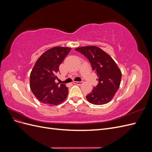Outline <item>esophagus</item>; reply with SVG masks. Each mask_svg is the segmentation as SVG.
I'll use <instances>...</instances> for the list:
<instances>
[{"label": "esophagus", "instance_id": "esophagus-1", "mask_svg": "<svg viewBox=\"0 0 152 152\" xmlns=\"http://www.w3.org/2000/svg\"><path fill=\"white\" fill-rule=\"evenodd\" d=\"M73 84H76V85L80 86V85H82V84H83V82H76V81H74V82H73Z\"/></svg>", "mask_w": 152, "mask_h": 152}]
</instances>
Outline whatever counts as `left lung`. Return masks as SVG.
Segmentation results:
<instances>
[{"label": "left lung", "mask_w": 152, "mask_h": 152, "mask_svg": "<svg viewBox=\"0 0 152 152\" xmlns=\"http://www.w3.org/2000/svg\"><path fill=\"white\" fill-rule=\"evenodd\" d=\"M75 50L87 58L98 76L99 83L86 96L87 101L96 105L108 103L120 87L122 78L120 68L108 54L97 46L89 45Z\"/></svg>", "instance_id": "left-lung-1"}]
</instances>
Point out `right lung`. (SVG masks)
Here are the masks:
<instances>
[{"instance_id": "right-lung-1", "label": "right lung", "mask_w": 152, "mask_h": 152, "mask_svg": "<svg viewBox=\"0 0 152 152\" xmlns=\"http://www.w3.org/2000/svg\"><path fill=\"white\" fill-rule=\"evenodd\" d=\"M72 49L54 47L44 52L37 60L30 77V87L40 102L49 106L61 103L68 96L65 84L55 82L59 65Z\"/></svg>"}]
</instances>
